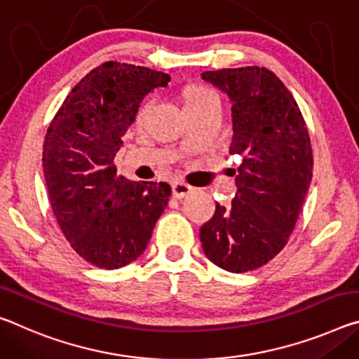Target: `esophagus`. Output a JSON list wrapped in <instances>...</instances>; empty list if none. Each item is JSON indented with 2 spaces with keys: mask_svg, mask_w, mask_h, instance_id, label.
Listing matches in <instances>:
<instances>
[{
  "mask_svg": "<svg viewBox=\"0 0 359 359\" xmlns=\"http://www.w3.org/2000/svg\"><path fill=\"white\" fill-rule=\"evenodd\" d=\"M191 190H193L191 187L184 184V182H174L172 184V195L174 198H177V200H182V198L190 195Z\"/></svg>",
  "mask_w": 359,
  "mask_h": 359,
  "instance_id": "esophagus-1",
  "label": "esophagus"
}]
</instances>
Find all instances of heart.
Segmentation results:
<instances>
[{"label": "heart", "mask_w": 359, "mask_h": 359, "mask_svg": "<svg viewBox=\"0 0 359 359\" xmlns=\"http://www.w3.org/2000/svg\"><path fill=\"white\" fill-rule=\"evenodd\" d=\"M215 100H219L217 94H215L212 89H209L206 86H190V88H187L184 93L185 111L200 110V108L206 107L210 104V102H215ZM149 107H150V102H145V104L139 108V113H137L139 121L144 118L147 110H149Z\"/></svg>", "instance_id": "b5f03b06"}]
</instances>
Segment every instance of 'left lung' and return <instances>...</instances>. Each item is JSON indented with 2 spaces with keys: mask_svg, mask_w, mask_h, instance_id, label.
<instances>
[{
  "mask_svg": "<svg viewBox=\"0 0 359 359\" xmlns=\"http://www.w3.org/2000/svg\"><path fill=\"white\" fill-rule=\"evenodd\" d=\"M231 100V155L243 161L231 206L215 204L200 230L203 251L220 269L252 271L286 246L313 172L309 129L297 102L265 67L204 72Z\"/></svg>",
  "mask_w": 359,
  "mask_h": 359,
  "instance_id": "1",
  "label": "left lung"
}]
</instances>
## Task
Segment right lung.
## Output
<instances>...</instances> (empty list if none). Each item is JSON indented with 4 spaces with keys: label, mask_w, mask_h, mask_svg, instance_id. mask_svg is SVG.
Returning <instances> with one entry per match:
<instances>
[{
    "label": "right lung",
    "mask_w": 359,
    "mask_h": 359,
    "mask_svg": "<svg viewBox=\"0 0 359 359\" xmlns=\"http://www.w3.org/2000/svg\"><path fill=\"white\" fill-rule=\"evenodd\" d=\"M169 81L168 73L105 62L72 89L48 128L43 169L50 206L72 248L99 269L137 260L168 206V184L130 182L113 161L142 99Z\"/></svg>",
    "instance_id": "obj_1"
}]
</instances>
